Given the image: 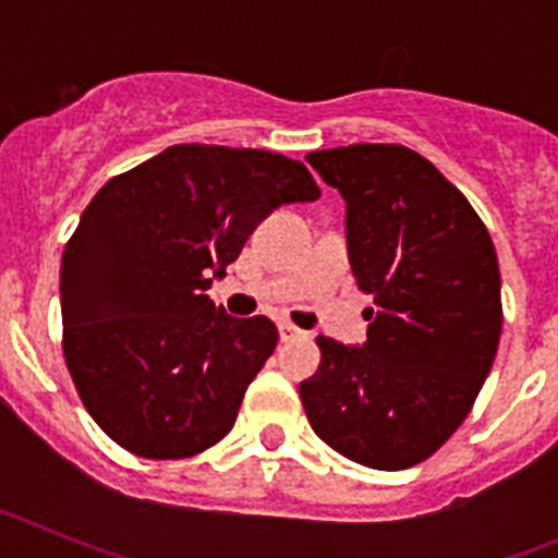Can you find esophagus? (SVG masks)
I'll use <instances>...</instances> for the list:
<instances>
[{
	"label": "esophagus",
	"instance_id": "34e87169",
	"mask_svg": "<svg viewBox=\"0 0 558 558\" xmlns=\"http://www.w3.org/2000/svg\"><path fill=\"white\" fill-rule=\"evenodd\" d=\"M279 338H282L284 343H288V340H295V338H304V329H299V327H293V324L282 322V324H279Z\"/></svg>",
	"mask_w": 558,
	"mask_h": 558
}]
</instances>
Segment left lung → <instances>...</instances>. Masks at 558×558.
Here are the masks:
<instances>
[{"label": "left lung", "instance_id": "left-lung-1", "mask_svg": "<svg viewBox=\"0 0 558 558\" xmlns=\"http://www.w3.org/2000/svg\"><path fill=\"white\" fill-rule=\"evenodd\" d=\"M307 161L347 201L349 265L377 310L363 347L315 338L322 366L299 386L304 411L349 461L408 470L461 427L495 363V245L470 201L411 147H332Z\"/></svg>", "mask_w": 558, "mask_h": 558}]
</instances>
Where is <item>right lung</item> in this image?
<instances>
[{
    "label": "right lung",
    "mask_w": 558,
    "mask_h": 558,
    "mask_svg": "<svg viewBox=\"0 0 558 558\" xmlns=\"http://www.w3.org/2000/svg\"><path fill=\"white\" fill-rule=\"evenodd\" d=\"M322 198L302 161L172 145L97 192L61 256L63 357L83 405L133 456L190 458L234 427L274 322L206 290L282 204Z\"/></svg>",
    "instance_id": "add662e5"
}]
</instances>
